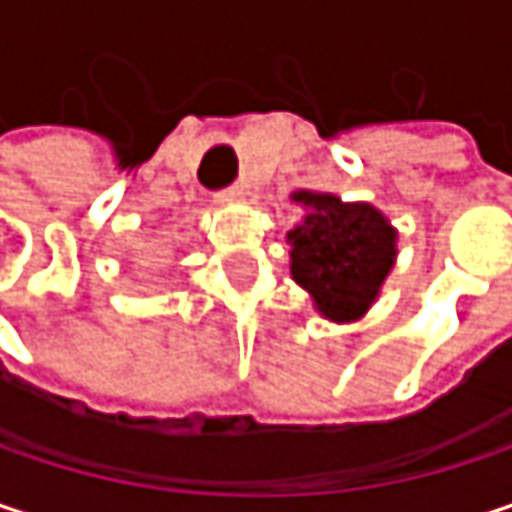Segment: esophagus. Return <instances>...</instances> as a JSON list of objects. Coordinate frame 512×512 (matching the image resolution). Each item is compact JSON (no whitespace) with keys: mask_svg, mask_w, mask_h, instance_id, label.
<instances>
[{"mask_svg":"<svg viewBox=\"0 0 512 512\" xmlns=\"http://www.w3.org/2000/svg\"><path fill=\"white\" fill-rule=\"evenodd\" d=\"M243 195H246V189H243L240 183L225 186V189H219V192H216V198H219V201H237V198H243Z\"/></svg>","mask_w":512,"mask_h":512,"instance_id":"esophagus-1","label":"esophagus"}]
</instances>
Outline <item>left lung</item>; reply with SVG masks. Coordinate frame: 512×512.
<instances>
[{
    "label": "left lung",
    "mask_w": 512,
    "mask_h": 512,
    "mask_svg": "<svg viewBox=\"0 0 512 512\" xmlns=\"http://www.w3.org/2000/svg\"><path fill=\"white\" fill-rule=\"evenodd\" d=\"M308 216L287 240L290 272L329 320H356L376 299L394 263V228L370 204H344L326 192L293 195Z\"/></svg>",
    "instance_id": "left-lung-1"
}]
</instances>
